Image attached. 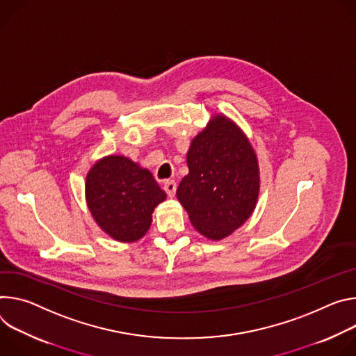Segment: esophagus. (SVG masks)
<instances>
[{
  "label": "esophagus",
  "mask_w": 356,
  "mask_h": 356,
  "mask_svg": "<svg viewBox=\"0 0 356 356\" xmlns=\"http://www.w3.org/2000/svg\"><path fill=\"white\" fill-rule=\"evenodd\" d=\"M164 191L167 192V195L170 196V198H172V196L175 195V191H177V182L174 179H168L164 182Z\"/></svg>",
  "instance_id": "1"
}]
</instances>
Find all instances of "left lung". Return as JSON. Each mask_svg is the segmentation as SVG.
<instances>
[{"label":"left lung","mask_w":356,"mask_h":356,"mask_svg":"<svg viewBox=\"0 0 356 356\" xmlns=\"http://www.w3.org/2000/svg\"><path fill=\"white\" fill-rule=\"evenodd\" d=\"M189 168L177 198L193 227L220 241L253 213L260 189L256 152L245 133L223 114L196 136L186 154Z\"/></svg>","instance_id":"8db88e82"}]
</instances>
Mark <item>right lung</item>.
<instances>
[{"label":"right lung","mask_w":356,"mask_h":356,"mask_svg":"<svg viewBox=\"0 0 356 356\" xmlns=\"http://www.w3.org/2000/svg\"><path fill=\"white\" fill-rule=\"evenodd\" d=\"M167 193L152 174L123 155L99 160L86 177V202L96 223L118 242H136Z\"/></svg>","instance_id":"add662e5"}]
</instances>
